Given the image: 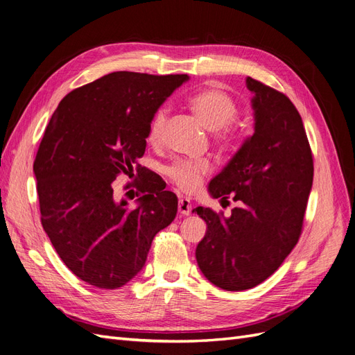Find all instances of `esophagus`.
Listing matches in <instances>:
<instances>
[{"label": "esophagus", "instance_id": "1", "mask_svg": "<svg viewBox=\"0 0 355 355\" xmlns=\"http://www.w3.org/2000/svg\"><path fill=\"white\" fill-rule=\"evenodd\" d=\"M178 210H179L180 216H189V213H191V201L188 198H180Z\"/></svg>", "mask_w": 355, "mask_h": 355}]
</instances>
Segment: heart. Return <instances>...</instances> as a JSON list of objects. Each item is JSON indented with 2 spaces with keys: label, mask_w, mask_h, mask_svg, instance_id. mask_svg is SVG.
I'll list each match as a JSON object with an SVG mask.
<instances>
[{
  "label": "heart",
  "mask_w": 355,
  "mask_h": 355,
  "mask_svg": "<svg viewBox=\"0 0 355 355\" xmlns=\"http://www.w3.org/2000/svg\"><path fill=\"white\" fill-rule=\"evenodd\" d=\"M189 110L201 124L214 132V141L223 151H234L240 145V133L232 127L239 116V106L231 96L216 87L204 89L188 99ZM167 121V111L159 108L154 112L148 124L146 141L157 146L163 142ZM211 164L206 159L187 161L179 159L167 167L166 175L184 192H194L202 179L210 175Z\"/></svg>",
  "instance_id": "obj_1"
}]
</instances>
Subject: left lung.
<instances>
[{
	"mask_svg": "<svg viewBox=\"0 0 355 355\" xmlns=\"http://www.w3.org/2000/svg\"><path fill=\"white\" fill-rule=\"evenodd\" d=\"M247 87L254 93V133L209 185L214 198L232 196L239 207L230 218L194 209L207 223L196 250L200 270L230 292L261 284L293 250L314 176L313 153L292 101L250 77Z\"/></svg>",
	"mask_w": 355,
	"mask_h": 355,
	"instance_id": "obj_1",
	"label": "left lung"
}]
</instances>
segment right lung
I'll use <instances>...</instances> for the list:
<instances>
[{
	"label": "right lung",
	"instance_id": "1",
	"mask_svg": "<svg viewBox=\"0 0 355 355\" xmlns=\"http://www.w3.org/2000/svg\"><path fill=\"white\" fill-rule=\"evenodd\" d=\"M189 77L120 71L68 93L53 112L34 161L41 225L80 280L118 288L142 270L178 197L137 163L154 112ZM135 177L138 206L114 201L112 182Z\"/></svg>",
	"mask_w": 355,
	"mask_h": 355
}]
</instances>
